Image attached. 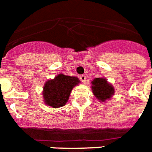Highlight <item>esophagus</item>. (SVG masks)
Returning <instances> with one entry per match:
<instances>
[{
    "label": "esophagus",
    "instance_id": "1",
    "mask_svg": "<svg viewBox=\"0 0 152 152\" xmlns=\"http://www.w3.org/2000/svg\"><path fill=\"white\" fill-rule=\"evenodd\" d=\"M80 79H81V81H82V82H86V75H82L81 76H80Z\"/></svg>",
    "mask_w": 152,
    "mask_h": 152
}]
</instances>
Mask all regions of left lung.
<instances>
[{
    "instance_id": "1",
    "label": "left lung",
    "mask_w": 152,
    "mask_h": 152,
    "mask_svg": "<svg viewBox=\"0 0 152 152\" xmlns=\"http://www.w3.org/2000/svg\"><path fill=\"white\" fill-rule=\"evenodd\" d=\"M92 84V88L94 95L96 96L97 99L103 102L110 98L115 93L112 86L107 83V80L104 77H96L93 80Z\"/></svg>"
}]
</instances>
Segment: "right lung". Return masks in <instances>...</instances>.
<instances>
[{"mask_svg": "<svg viewBox=\"0 0 152 152\" xmlns=\"http://www.w3.org/2000/svg\"><path fill=\"white\" fill-rule=\"evenodd\" d=\"M78 83L79 80L77 77L64 75H59L53 80H49L44 86L45 103L53 107L64 106L68 100L74 86Z\"/></svg>", "mask_w": 152, "mask_h": 152, "instance_id": "obj_1", "label": "right lung"}]
</instances>
